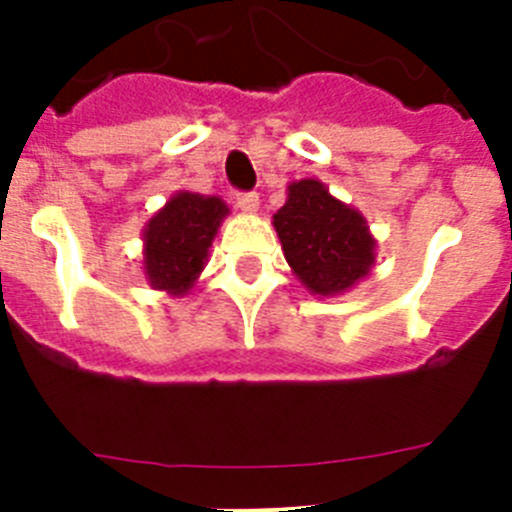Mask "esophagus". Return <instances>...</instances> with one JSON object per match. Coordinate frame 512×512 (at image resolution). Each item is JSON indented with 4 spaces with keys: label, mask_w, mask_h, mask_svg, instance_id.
Segmentation results:
<instances>
[{
    "label": "esophagus",
    "mask_w": 512,
    "mask_h": 512,
    "mask_svg": "<svg viewBox=\"0 0 512 512\" xmlns=\"http://www.w3.org/2000/svg\"><path fill=\"white\" fill-rule=\"evenodd\" d=\"M235 205L241 207V210H246V212L259 210V194H256V192H235Z\"/></svg>",
    "instance_id": "34e87169"
}]
</instances>
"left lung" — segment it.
<instances>
[{"instance_id": "8db88e82", "label": "left lung", "mask_w": 512, "mask_h": 512, "mask_svg": "<svg viewBox=\"0 0 512 512\" xmlns=\"http://www.w3.org/2000/svg\"><path fill=\"white\" fill-rule=\"evenodd\" d=\"M274 228L289 266L315 295L354 287L374 264V238L364 217L330 197L315 179L289 187L287 202L274 215Z\"/></svg>"}]
</instances>
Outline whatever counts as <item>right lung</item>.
<instances>
[{
  "label": "right lung",
  "mask_w": 512,
  "mask_h": 512,
  "mask_svg": "<svg viewBox=\"0 0 512 512\" xmlns=\"http://www.w3.org/2000/svg\"><path fill=\"white\" fill-rule=\"evenodd\" d=\"M228 212L223 200L179 192L146 228V274L156 289L184 295L207 259L217 225Z\"/></svg>",
  "instance_id": "obj_1"
}]
</instances>
